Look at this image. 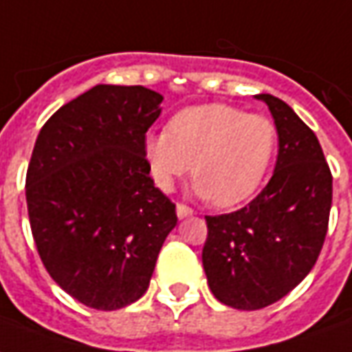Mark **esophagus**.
Segmentation results:
<instances>
[{"instance_id":"1","label":"esophagus","mask_w":352,"mask_h":352,"mask_svg":"<svg viewBox=\"0 0 352 352\" xmlns=\"http://www.w3.org/2000/svg\"><path fill=\"white\" fill-rule=\"evenodd\" d=\"M176 214L180 218L191 217V214H193V208L188 207V205H184V203H178V205H176Z\"/></svg>"}]
</instances>
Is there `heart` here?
I'll return each mask as SVG.
<instances>
[{
	"instance_id": "1",
	"label": "heart",
	"mask_w": 352,
	"mask_h": 352,
	"mask_svg": "<svg viewBox=\"0 0 352 352\" xmlns=\"http://www.w3.org/2000/svg\"><path fill=\"white\" fill-rule=\"evenodd\" d=\"M276 147L278 128L268 116L208 103L182 109L170 118L168 132L145 135L144 153L161 190H172L191 170L199 195L230 208L261 188Z\"/></svg>"
}]
</instances>
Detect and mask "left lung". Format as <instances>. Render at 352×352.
I'll use <instances>...</instances> for the list:
<instances>
[{"mask_svg": "<svg viewBox=\"0 0 352 352\" xmlns=\"http://www.w3.org/2000/svg\"><path fill=\"white\" fill-rule=\"evenodd\" d=\"M280 138L270 182L245 207L207 220L203 268L218 301L256 310L280 301L318 261L331 208V172L316 134L293 109L261 94Z\"/></svg>", "mask_w": 352, "mask_h": 352, "instance_id": "1", "label": "left lung"}]
</instances>
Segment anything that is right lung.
<instances>
[{"label": "right lung", "instance_id": "right-lung-1", "mask_svg": "<svg viewBox=\"0 0 352 352\" xmlns=\"http://www.w3.org/2000/svg\"><path fill=\"white\" fill-rule=\"evenodd\" d=\"M161 101L144 86L99 84L53 113L34 145L26 172L34 243L51 278L89 309L138 301L178 222L144 153Z\"/></svg>", "mask_w": 352, "mask_h": 352}]
</instances>
